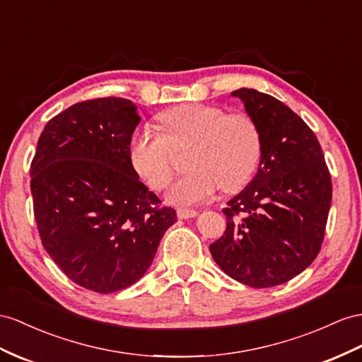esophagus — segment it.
I'll return each instance as SVG.
<instances>
[{
    "label": "esophagus",
    "mask_w": 362,
    "mask_h": 362,
    "mask_svg": "<svg viewBox=\"0 0 362 362\" xmlns=\"http://www.w3.org/2000/svg\"><path fill=\"white\" fill-rule=\"evenodd\" d=\"M199 212L196 209H188V208H180L177 209V217L179 218H192L196 217Z\"/></svg>",
    "instance_id": "34e87169"
}]
</instances>
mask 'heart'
<instances>
[{
    "mask_svg": "<svg viewBox=\"0 0 362 362\" xmlns=\"http://www.w3.org/2000/svg\"><path fill=\"white\" fill-rule=\"evenodd\" d=\"M159 122L165 134L151 128H141L133 134L129 159L148 187L162 191L173 179L179 154L192 151V173L170 188V202L197 205L214 197L220 188L237 192L257 173L263 156V136L251 115L188 104L165 111Z\"/></svg>",
    "mask_w": 362,
    "mask_h": 362,
    "instance_id": "1",
    "label": "heart"
}]
</instances>
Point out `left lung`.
Here are the masks:
<instances>
[{"instance_id":"left-lung-1","label":"left lung","mask_w":362,"mask_h":362,"mask_svg":"<svg viewBox=\"0 0 362 362\" xmlns=\"http://www.w3.org/2000/svg\"><path fill=\"white\" fill-rule=\"evenodd\" d=\"M263 136L258 173L223 208L226 230L209 251L221 271L251 287H272L317 258L332 202V179L317 136L266 93L240 88Z\"/></svg>"}]
</instances>
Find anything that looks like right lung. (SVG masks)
<instances>
[{
	"mask_svg": "<svg viewBox=\"0 0 362 362\" xmlns=\"http://www.w3.org/2000/svg\"><path fill=\"white\" fill-rule=\"evenodd\" d=\"M139 120L124 98L78 102L44 127L30 165L41 243L71 281L93 292L134 284L177 220L129 159Z\"/></svg>",
	"mask_w": 362,
	"mask_h": 362,
	"instance_id": "1",
	"label": "right lung"
}]
</instances>
